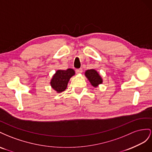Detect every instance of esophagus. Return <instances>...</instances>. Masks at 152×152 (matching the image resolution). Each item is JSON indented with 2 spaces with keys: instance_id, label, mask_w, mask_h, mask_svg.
<instances>
[{
  "instance_id": "obj_1",
  "label": "esophagus",
  "mask_w": 152,
  "mask_h": 152,
  "mask_svg": "<svg viewBox=\"0 0 152 152\" xmlns=\"http://www.w3.org/2000/svg\"><path fill=\"white\" fill-rule=\"evenodd\" d=\"M82 72H83V69H76V72L77 74H81V73H82Z\"/></svg>"
}]
</instances>
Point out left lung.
<instances>
[{
	"label": "left lung",
	"mask_w": 152,
	"mask_h": 152,
	"mask_svg": "<svg viewBox=\"0 0 152 152\" xmlns=\"http://www.w3.org/2000/svg\"><path fill=\"white\" fill-rule=\"evenodd\" d=\"M85 75L94 87H97L99 85L102 83V78L95 69H89L86 71Z\"/></svg>",
	"instance_id": "1"
}]
</instances>
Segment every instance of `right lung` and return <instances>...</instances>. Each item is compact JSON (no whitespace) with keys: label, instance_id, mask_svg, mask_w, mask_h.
<instances>
[{"label":"right lung","instance_id":"right-lung-1","mask_svg":"<svg viewBox=\"0 0 152 152\" xmlns=\"http://www.w3.org/2000/svg\"><path fill=\"white\" fill-rule=\"evenodd\" d=\"M75 75V71L72 69L57 70L51 80L50 85L51 88L57 93L63 92L67 88L69 80Z\"/></svg>","mask_w":152,"mask_h":152}]
</instances>
